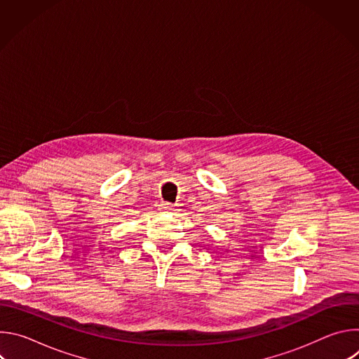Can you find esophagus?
Instances as JSON below:
<instances>
[{"label": "esophagus", "instance_id": "obj_1", "mask_svg": "<svg viewBox=\"0 0 359 359\" xmlns=\"http://www.w3.org/2000/svg\"><path fill=\"white\" fill-rule=\"evenodd\" d=\"M161 209L163 212H172V210H175V206L170 203H163V204H161Z\"/></svg>", "mask_w": 359, "mask_h": 359}]
</instances>
